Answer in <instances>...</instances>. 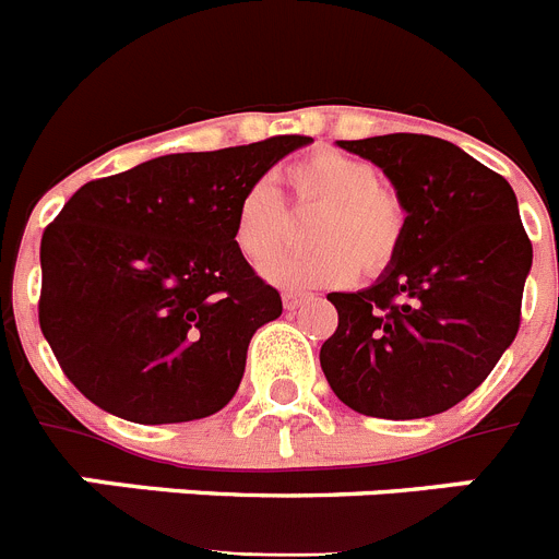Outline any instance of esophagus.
I'll return each instance as SVG.
<instances>
[{
  "mask_svg": "<svg viewBox=\"0 0 559 559\" xmlns=\"http://www.w3.org/2000/svg\"><path fill=\"white\" fill-rule=\"evenodd\" d=\"M310 299H313V294H296V290H288V294L283 296V302H285V308H288V310H296L299 305L310 302Z\"/></svg>",
  "mask_w": 559,
  "mask_h": 559,
  "instance_id": "esophagus-1",
  "label": "esophagus"
}]
</instances>
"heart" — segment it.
I'll use <instances>...</instances> for the list:
<instances>
[{"label": "heart", "mask_w": 559, "mask_h": 559, "mask_svg": "<svg viewBox=\"0 0 559 559\" xmlns=\"http://www.w3.org/2000/svg\"><path fill=\"white\" fill-rule=\"evenodd\" d=\"M296 210H319L308 229L313 249L271 257L285 246L290 221L269 181H254L235 206V246L251 263H265L263 276L280 288L347 285L355 274H380L394 263L406 237V206L380 181V173L358 156L316 151L285 167Z\"/></svg>", "instance_id": "heart-1"}]
</instances>
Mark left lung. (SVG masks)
<instances>
[{
    "instance_id": "obj_1",
    "label": "left lung",
    "mask_w": 559,
    "mask_h": 559,
    "mask_svg": "<svg viewBox=\"0 0 559 559\" xmlns=\"http://www.w3.org/2000/svg\"><path fill=\"white\" fill-rule=\"evenodd\" d=\"M338 145L392 181L406 237L374 285L328 294L338 328L319 353L324 378L367 417L442 414L481 386L521 328L532 243L515 192L471 153L426 133Z\"/></svg>"
}]
</instances>
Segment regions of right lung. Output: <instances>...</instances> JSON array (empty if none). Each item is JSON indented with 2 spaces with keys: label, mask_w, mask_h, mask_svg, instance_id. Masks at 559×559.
<instances>
[{
  "label": "right lung",
  "mask_w": 559,
  "mask_h": 559,
  "mask_svg": "<svg viewBox=\"0 0 559 559\" xmlns=\"http://www.w3.org/2000/svg\"><path fill=\"white\" fill-rule=\"evenodd\" d=\"M310 136L170 153L83 185L41 237L38 322L114 417L162 426L235 397L251 335L283 313L235 246V206Z\"/></svg>",
  "instance_id": "add662e5"
}]
</instances>
